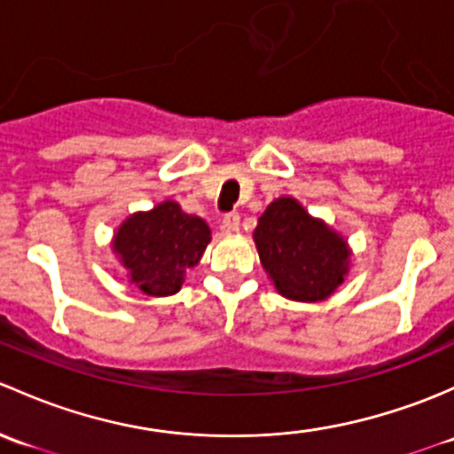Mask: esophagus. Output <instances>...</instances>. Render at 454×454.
Here are the masks:
<instances>
[{
	"label": "esophagus",
	"instance_id": "1",
	"mask_svg": "<svg viewBox=\"0 0 454 454\" xmlns=\"http://www.w3.org/2000/svg\"><path fill=\"white\" fill-rule=\"evenodd\" d=\"M223 227H225V231L233 233L240 229V216H238V212H229L223 216Z\"/></svg>",
	"mask_w": 454,
	"mask_h": 454
}]
</instances>
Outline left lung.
Returning <instances> with one entry per match:
<instances>
[{"label":"left lung","mask_w":454,"mask_h":454,"mask_svg":"<svg viewBox=\"0 0 454 454\" xmlns=\"http://www.w3.org/2000/svg\"><path fill=\"white\" fill-rule=\"evenodd\" d=\"M262 266L284 297L321 301L343 282L349 251L343 238L312 218L295 199H278L254 231Z\"/></svg>","instance_id":"1"}]
</instances>
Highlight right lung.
Listing matches in <instances>:
<instances>
[{"mask_svg": "<svg viewBox=\"0 0 454 454\" xmlns=\"http://www.w3.org/2000/svg\"><path fill=\"white\" fill-rule=\"evenodd\" d=\"M209 242L207 223L181 212L172 200L130 216L115 233L114 249L130 282L146 295H175Z\"/></svg>", "mask_w": 454, "mask_h": 454, "instance_id": "right-lung-1", "label": "right lung"}]
</instances>
